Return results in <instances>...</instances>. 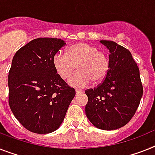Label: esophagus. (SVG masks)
<instances>
[{
    "label": "esophagus",
    "instance_id": "obj_1",
    "mask_svg": "<svg viewBox=\"0 0 155 155\" xmlns=\"http://www.w3.org/2000/svg\"><path fill=\"white\" fill-rule=\"evenodd\" d=\"M83 93V91H79V90H76L75 91V94H76V95H78V94H80Z\"/></svg>",
    "mask_w": 155,
    "mask_h": 155
}]
</instances>
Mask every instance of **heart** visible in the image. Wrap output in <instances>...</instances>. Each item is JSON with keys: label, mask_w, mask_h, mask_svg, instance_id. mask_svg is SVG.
<instances>
[{"label": "heart", "mask_w": 155, "mask_h": 155, "mask_svg": "<svg viewBox=\"0 0 155 155\" xmlns=\"http://www.w3.org/2000/svg\"><path fill=\"white\" fill-rule=\"evenodd\" d=\"M53 65L62 80L68 79L77 68L79 71L68 80L69 85L76 88L84 87L91 81L94 84L102 83L110 69L107 56L96 46L86 42L70 45L66 53H55Z\"/></svg>", "instance_id": "obj_1"}]
</instances>
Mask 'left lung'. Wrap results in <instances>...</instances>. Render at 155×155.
I'll list each match as a JSON object with an SVG mask.
<instances>
[{
	"label": "left lung",
	"mask_w": 155,
	"mask_h": 155,
	"mask_svg": "<svg viewBox=\"0 0 155 155\" xmlns=\"http://www.w3.org/2000/svg\"><path fill=\"white\" fill-rule=\"evenodd\" d=\"M110 51V69L96 88L87 90L85 112L99 129L115 130L127 124L136 114L143 96L140 69L128 49L115 41L101 40Z\"/></svg>",
	"instance_id": "obj_1"
}]
</instances>
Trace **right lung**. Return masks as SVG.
<instances>
[{
	"mask_svg": "<svg viewBox=\"0 0 155 155\" xmlns=\"http://www.w3.org/2000/svg\"><path fill=\"white\" fill-rule=\"evenodd\" d=\"M64 45L59 38H36L20 48L12 61L8 79L10 109L19 123L35 133L58 129L75 95L53 65V57Z\"/></svg>",
	"mask_w": 155,
	"mask_h": 155,
	"instance_id": "obj_1",
	"label": "right lung"
}]
</instances>
